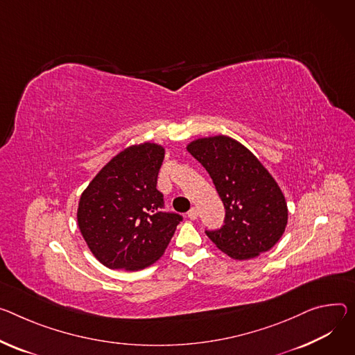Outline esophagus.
I'll use <instances>...</instances> for the list:
<instances>
[{
	"label": "esophagus",
	"mask_w": 355,
	"mask_h": 355,
	"mask_svg": "<svg viewBox=\"0 0 355 355\" xmlns=\"http://www.w3.org/2000/svg\"><path fill=\"white\" fill-rule=\"evenodd\" d=\"M188 218L192 219V220H196L198 218V209L197 208H191L189 212H188Z\"/></svg>",
	"instance_id": "34e87169"
}]
</instances>
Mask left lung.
I'll return each mask as SVG.
<instances>
[{"instance_id":"obj_1","label":"left lung","mask_w":355,"mask_h":355,"mask_svg":"<svg viewBox=\"0 0 355 355\" xmlns=\"http://www.w3.org/2000/svg\"><path fill=\"white\" fill-rule=\"evenodd\" d=\"M187 150L208 171L225 207L222 227L205 231L216 248L236 261L272 249L288 212L280 187L261 161L228 136L197 139Z\"/></svg>"}]
</instances>
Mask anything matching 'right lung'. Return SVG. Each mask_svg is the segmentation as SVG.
<instances>
[{"instance_id": "right-lung-1", "label": "right lung", "mask_w": 355, "mask_h": 355, "mask_svg": "<svg viewBox=\"0 0 355 355\" xmlns=\"http://www.w3.org/2000/svg\"><path fill=\"white\" fill-rule=\"evenodd\" d=\"M166 150L155 143L124 148L82 192L78 225L90 252L109 269L140 270L166 252L182 216L164 212L155 188Z\"/></svg>"}]
</instances>
